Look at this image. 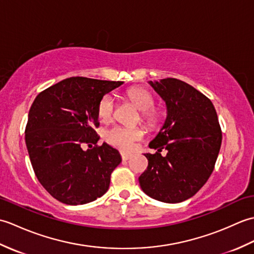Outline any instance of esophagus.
<instances>
[{"label": "esophagus", "instance_id": "obj_1", "mask_svg": "<svg viewBox=\"0 0 254 254\" xmlns=\"http://www.w3.org/2000/svg\"><path fill=\"white\" fill-rule=\"evenodd\" d=\"M132 157L131 154H127V153H121V158L122 160H128Z\"/></svg>", "mask_w": 254, "mask_h": 254}]
</instances>
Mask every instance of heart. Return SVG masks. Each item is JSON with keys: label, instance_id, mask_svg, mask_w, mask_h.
<instances>
[{"label": "heart", "instance_id": "obj_1", "mask_svg": "<svg viewBox=\"0 0 254 254\" xmlns=\"http://www.w3.org/2000/svg\"><path fill=\"white\" fill-rule=\"evenodd\" d=\"M127 96L137 108L142 110V120L150 127H158L161 121V113L155 109V97L144 87H133L127 91ZM116 102L111 94L105 95L98 102L97 115L102 122H110L115 117ZM145 135L144 128L141 127H121L116 126L108 128L105 132V139L111 146L122 150H130L135 142L142 139Z\"/></svg>", "mask_w": 254, "mask_h": 254}]
</instances>
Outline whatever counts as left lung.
I'll use <instances>...</instances> for the list:
<instances>
[{
    "instance_id": "left-lung-1",
    "label": "left lung",
    "mask_w": 254,
    "mask_h": 254,
    "mask_svg": "<svg viewBox=\"0 0 254 254\" xmlns=\"http://www.w3.org/2000/svg\"><path fill=\"white\" fill-rule=\"evenodd\" d=\"M166 101L168 116L145 154L147 169L139 176L142 190L155 199L179 203L192 197L214 170L222 145L216 110L206 96L177 78L149 82ZM164 148L169 153L163 158Z\"/></svg>"
}]
</instances>
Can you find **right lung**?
<instances>
[{
	"label": "right lung",
	"mask_w": 254,
	"mask_h": 254,
	"mask_svg": "<svg viewBox=\"0 0 254 254\" xmlns=\"http://www.w3.org/2000/svg\"><path fill=\"white\" fill-rule=\"evenodd\" d=\"M122 84L69 77L42 90L32 102L25 128L26 146L38 180L58 201L86 204L109 188L121 157L108 144L97 145V107L102 97ZM85 143L89 150L82 149Z\"/></svg>",
	"instance_id": "right-lung-1"
}]
</instances>
